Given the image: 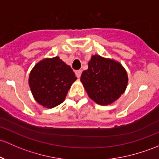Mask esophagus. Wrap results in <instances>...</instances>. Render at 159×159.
Masks as SVG:
<instances>
[{"instance_id":"34e87169","label":"esophagus","mask_w":159,"mask_h":159,"mask_svg":"<svg viewBox=\"0 0 159 159\" xmlns=\"http://www.w3.org/2000/svg\"><path fill=\"white\" fill-rule=\"evenodd\" d=\"M81 72H82V71H81V70H77V71H75V75H76L77 78H79L80 77H81Z\"/></svg>"}]
</instances>
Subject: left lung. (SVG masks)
Listing matches in <instances>:
<instances>
[{
	"label": "left lung",
	"instance_id": "1",
	"mask_svg": "<svg viewBox=\"0 0 159 159\" xmlns=\"http://www.w3.org/2000/svg\"><path fill=\"white\" fill-rule=\"evenodd\" d=\"M81 81L91 99L108 105L124 93L128 76L119 62L95 55L88 62V70L82 72Z\"/></svg>",
	"mask_w": 159,
	"mask_h": 159
}]
</instances>
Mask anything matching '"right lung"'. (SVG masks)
Wrapping results in <instances>:
<instances>
[{
    "label": "right lung",
    "instance_id": "add662e5",
    "mask_svg": "<svg viewBox=\"0 0 159 159\" xmlns=\"http://www.w3.org/2000/svg\"><path fill=\"white\" fill-rule=\"evenodd\" d=\"M77 78L59 58H46L34 66L29 77L33 98L39 104L52 108L62 103Z\"/></svg>",
    "mask_w": 159,
    "mask_h": 159
}]
</instances>
